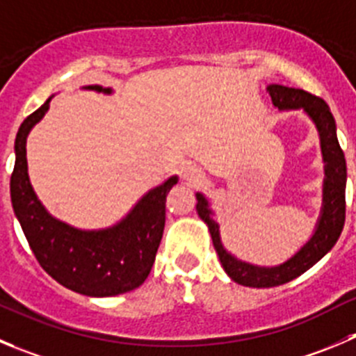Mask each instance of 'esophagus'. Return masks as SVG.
<instances>
[{
    "instance_id": "1",
    "label": "esophagus",
    "mask_w": 356,
    "mask_h": 356,
    "mask_svg": "<svg viewBox=\"0 0 356 356\" xmlns=\"http://www.w3.org/2000/svg\"><path fill=\"white\" fill-rule=\"evenodd\" d=\"M181 176H184V180L187 181V184L195 185L202 180V176L204 175H202V171L197 168V165L188 162V164H185L184 168H181Z\"/></svg>"
}]
</instances>
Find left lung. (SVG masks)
Returning a JSON list of instances; mask_svg holds the SVG:
<instances>
[{
  "mask_svg": "<svg viewBox=\"0 0 356 356\" xmlns=\"http://www.w3.org/2000/svg\"><path fill=\"white\" fill-rule=\"evenodd\" d=\"M270 101L274 108L280 111L302 110L309 117L320 136L321 159H323V188H321V208L311 238L293 253L285 262L277 266H257L232 255L225 250L220 236V223L216 222L211 202L204 194L197 192V215L208 225L211 234L213 246L218 253L220 264L231 280L243 286L252 289H270V286L285 285L297 276L306 273L318 260L323 259L339 239L344 227V213H346V161L339 147L336 133V120H334L330 108L320 97L306 92L302 89L270 83L267 86Z\"/></svg>",
  "mask_w": 356,
  "mask_h": 356,
  "instance_id": "1",
  "label": "left lung"
}]
</instances>
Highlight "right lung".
I'll list each match as a JSON object with an SVG mask.
<instances>
[{
  "label": "right lung",
  "instance_id": "right-lung-1",
  "mask_svg": "<svg viewBox=\"0 0 356 356\" xmlns=\"http://www.w3.org/2000/svg\"><path fill=\"white\" fill-rule=\"evenodd\" d=\"M87 90L111 94L110 87ZM50 96L20 124L15 138V165L10 178L13 213L40 266L66 289L89 297H113L138 289L150 274L165 223V195L178 176L150 188L124 218L104 229H79L47 211L28 172L26 143L45 117Z\"/></svg>",
  "mask_w": 356,
  "mask_h": 356
}]
</instances>
